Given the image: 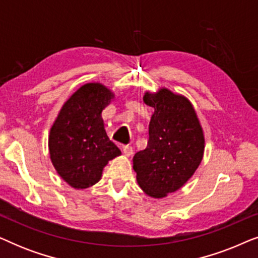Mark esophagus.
<instances>
[{
	"instance_id": "1",
	"label": "esophagus",
	"mask_w": 258,
	"mask_h": 258,
	"mask_svg": "<svg viewBox=\"0 0 258 258\" xmlns=\"http://www.w3.org/2000/svg\"><path fill=\"white\" fill-rule=\"evenodd\" d=\"M122 150H123V154H124L125 156H132V155L134 154V149L132 146H123Z\"/></svg>"
}]
</instances>
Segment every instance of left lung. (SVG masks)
<instances>
[{"mask_svg":"<svg viewBox=\"0 0 258 258\" xmlns=\"http://www.w3.org/2000/svg\"><path fill=\"white\" fill-rule=\"evenodd\" d=\"M143 102L154 109L147 148L135 154L134 170L146 194L160 199L178 190L202 161L204 137L196 112L185 97L161 89Z\"/></svg>","mask_w":258,"mask_h":258,"instance_id":"8db88e82","label":"left lung"}]
</instances>
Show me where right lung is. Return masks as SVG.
I'll return each instance as SVG.
<instances>
[{"label":"right lung","instance_id":"add662e5","mask_svg":"<svg viewBox=\"0 0 258 258\" xmlns=\"http://www.w3.org/2000/svg\"><path fill=\"white\" fill-rule=\"evenodd\" d=\"M112 97L100 83L84 84L66 102L51 126V162L74 188L84 189L100 181L108 161L121 155L105 133L101 116Z\"/></svg>","mask_w":258,"mask_h":258}]
</instances>
